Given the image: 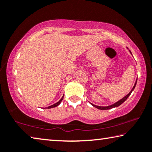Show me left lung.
<instances>
[{
  "label": "left lung",
  "instance_id": "8db88e82",
  "mask_svg": "<svg viewBox=\"0 0 152 152\" xmlns=\"http://www.w3.org/2000/svg\"><path fill=\"white\" fill-rule=\"evenodd\" d=\"M129 52L131 53V54L132 55V52H131L130 51H129ZM137 78L136 79V81H135V84H134V86H133V87L132 88V91H131L129 92V93H128L127 95H126V96H125L124 97L122 98L121 99H120L119 101H118L117 102H115L114 104H110V105H109V106H106V107H102V106H97V105H95V104H94L91 103V102H90V103H91V104L92 105V106L94 107L95 108H96V109H100V110H108V109H113V108H115V107H119V106H120V105L122 103H123V102H124L126 101V100L127 99V98L130 96V94H132V92L133 91V90H134L135 87V86H136V84H137Z\"/></svg>",
  "mask_w": 152,
  "mask_h": 152
}]
</instances>
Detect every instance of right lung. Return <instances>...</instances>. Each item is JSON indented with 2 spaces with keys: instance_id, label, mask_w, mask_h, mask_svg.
I'll list each match as a JSON object with an SVG mask.
<instances>
[{
  "instance_id": "right-lung-1",
  "label": "right lung",
  "mask_w": 152,
  "mask_h": 152,
  "mask_svg": "<svg viewBox=\"0 0 152 152\" xmlns=\"http://www.w3.org/2000/svg\"><path fill=\"white\" fill-rule=\"evenodd\" d=\"M63 99H64V96H63L62 97H61V99L60 100V101H59L58 102H56V103L53 104H52V105H51V106H50V107H46V108H45V109H51V108H54V107H56L58 106V105L61 103V102L62 101Z\"/></svg>"
}]
</instances>
